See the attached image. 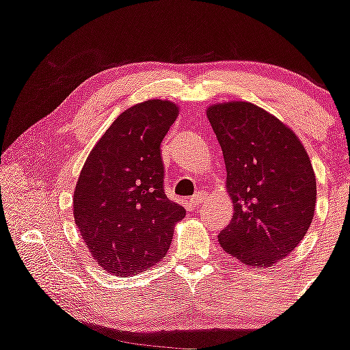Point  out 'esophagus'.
Instances as JSON below:
<instances>
[{
	"instance_id": "34e87169",
	"label": "esophagus",
	"mask_w": 350,
	"mask_h": 350,
	"mask_svg": "<svg viewBox=\"0 0 350 350\" xmlns=\"http://www.w3.org/2000/svg\"><path fill=\"white\" fill-rule=\"evenodd\" d=\"M202 202V196L200 193H196V196H192L191 199H189V204L192 205V207H197V205H199Z\"/></svg>"
}]
</instances>
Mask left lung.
Here are the masks:
<instances>
[{
  "label": "left lung",
  "mask_w": 350,
  "mask_h": 350,
  "mask_svg": "<svg viewBox=\"0 0 350 350\" xmlns=\"http://www.w3.org/2000/svg\"><path fill=\"white\" fill-rule=\"evenodd\" d=\"M207 117L234 205L220 246L250 267L272 266L295 250L313 221L317 178L308 153L287 125L251 103L215 104Z\"/></svg>",
  "instance_id": "8db88e82"
}]
</instances>
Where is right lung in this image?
<instances>
[{"label": "right lung", "mask_w": 350, "mask_h": 350, "mask_svg": "<svg viewBox=\"0 0 350 350\" xmlns=\"http://www.w3.org/2000/svg\"><path fill=\"white\" fill-rule=\"evenodd\" d=\"M170 100L127 109L91 150L73 196L75 221L92 258L113 275L166 256L186 210L164 193L161 142L178 117Z\"/></svg>", "instance_id": "add662e5"}]
</instances>
